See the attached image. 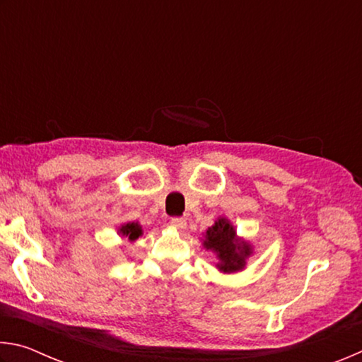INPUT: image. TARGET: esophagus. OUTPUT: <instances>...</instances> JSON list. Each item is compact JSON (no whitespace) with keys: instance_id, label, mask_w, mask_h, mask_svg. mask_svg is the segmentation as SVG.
Wrapping results in <instances>:
<instances>
[{"instance_id":"esophagus-1","label":"esophagus","mask_w":362,"mask_h":362,"mask_svg":"<svg viewBox=\"0 0 362 362\" xmlns=\"http://www.w3.org/2000/svg\"><path fill=\"white\" fill-rule=\"evenodd\" d=\"M170 226H174L175 230H185L187 228V220L182 218V217H173L170 218Z\"/></svg>"}]
</instances>
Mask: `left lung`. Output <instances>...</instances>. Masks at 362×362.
<instances>
[{
  "label": "left lung",
  "mask_w": 362,
  "mask_h": 362,
  "mask_svg": "<svg viewBox=\"0 0 362 362\" xmlns=\"http://www.w3.org/2000/svg\"><path fill=\"white\" fill-rule=\"evenodd\" d=\"M203 236L204 249L216 254V267L222 273L241 272L254 254L252 244L236 235V228L226 217H218Z\"/></svg>",
  "instance_id": "1"
}]
</instances>
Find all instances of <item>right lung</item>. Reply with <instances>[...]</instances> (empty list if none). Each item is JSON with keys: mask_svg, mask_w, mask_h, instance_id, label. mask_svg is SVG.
<instances>
[{"mask_svg": "<svg viewBox=\"0 0 362 362\" xmlns=\"http://www.w3.org/2000/svg\"><path fill=\"white\" fill-rule=\"evenodd\" d=\"M118 235L121 238H126L127 241L134 243L144 235V230H142V226H140L139 222H127V223H122L119 226Z\"/></svg>", "mask_w": 362, "mask_h": 362, "instance_id": "obj_1", "label": "right lung"}]
</instances>
